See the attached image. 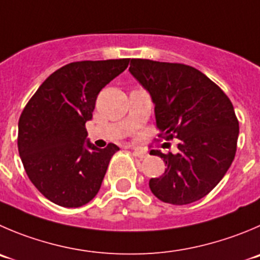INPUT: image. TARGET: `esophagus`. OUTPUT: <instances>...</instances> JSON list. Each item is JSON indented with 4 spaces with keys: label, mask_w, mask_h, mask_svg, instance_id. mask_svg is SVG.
<instances>
[{
    "label": "esophagus",
    "mask_w": 260,
    "mask_h": 260,
    "mask_svg": "<svg viewBox=\"0 0 260 260\" xmlns=\"http://www.w3.org/2000/svg\"><path fill=\"white\" fill-rule=\"evenodd\" d=\"M128 148H132L133 150H134V154L137 155V157H139V158H147L148 157V153H147V150H144V149H142V148H134V147H128Z\"/></svg>",
    "instance_id": "34e87169"
}]
</instances>
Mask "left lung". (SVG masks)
Returning <instances> with one entry per match:
<instances>
[{"label":"left lung","instance_id":"left-lung-1","mask_svg":"<svg viewBox=\"0 0 260 260\" xmlns=\"http://www.w3.org/2000/svg\"><path fill=\"white\" fill-rule=\"evenodd\" d=\"M128 71L152 97L158 138L179 142L175 154L150 150L167 166L162 176L149 180L150 190L174 206L202 199L236 154L239 120L231 101L208 76L184 63L133 58Z\"/></svg>","mask_w":260,"mask_h":260}]
</instances>
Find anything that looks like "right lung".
Masks as SVG:
<instances>
[{"instance_id": "right-lung-1", "label": "right lung", "mask_w": 260, "mask_h": 260, "mask_svg": "<svg viewBox=\"0 0 260 260\" xmlns=\"http://www.w3.org/2000/svg\"><path fill=\"white\" fill-rule=\"evenodd\" d=\"M130 58L78 61L62 66L42 83L19 118L17 148L29 180L57 206L78 208L100 191L111 158L110 143L86 139L97 95L128 66Z\"/></svg>"}]
</instances>
